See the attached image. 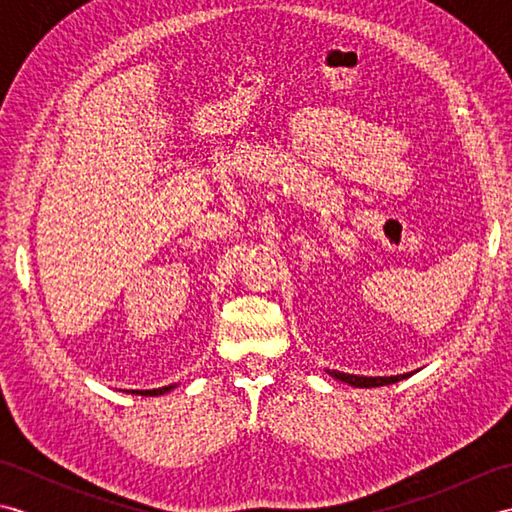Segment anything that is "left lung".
I'll return each instance as SVG.
<instances>
[{"mask_svg": "<svg viewBox=\"0 0 512 512\" xmlns=\"http://www.w3.org/2000/svg\"><path fill=\"white\" fill-rule=\"evenodd\" d=\"M325 372L334 376L336 380H343V383L352 385V387H383V385L398 383V380L409 376V374H400V376H356V374L336 372V369H325Z\"/></svg>", "mask_w": 512, "mask_h": 512, "instance_id": "8db88e82", "label": "left lung"}]
</instances>
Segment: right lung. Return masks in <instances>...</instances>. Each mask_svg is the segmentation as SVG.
I'll list each match as a JSON object with an SVG mask.
<instances>
[{
    "label": "right lung",
    "instance_id": "add662e5",
    "mask_svg": "<svg viewBox=\"0 0 512 512\" xmlns=\"http://www.w3.org/2000/svg\"><path fill=\"white\" fill-rule=\"evenodd\" d=\"M173 385L169 387H160V389H134L132 394H140V396H160V394H167V391H171Z\"/></svg>",
    "mask_w": 512,
    "mask_h": 512
}]
</instances>
